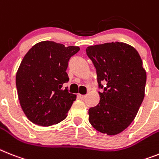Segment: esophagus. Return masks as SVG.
I'll use <instances>...</instances> for the list:
<instances>
[{
	"label": "esophagus",
	"instance_id": "esophagus-1",
	"mask_svg": "<svg viewBox=\"0 0 159 159\" xmlns=\"http://www.w3.org/2000/svg\"><path fill=\"white\" fill-rule=\"evenodd\" d=\"M79 98H80V99H84V98H85V97L86 96L85 95H82V94H78V96H77Z\"/></svg>",
	"mask_w": 159,
	"mask_h": 159
}]
</instances>
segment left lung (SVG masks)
Returning a JSON list of instances; mask_svg holds the SVG:
<instances>
[{
	"label": "left lung",
	"mask_w": 159,
	"mask_h": 159,
	"mask_svg": "<svg viewBox=\"0 0 159 159\" xmlns=\"http://www.w3.org/2000/svg\"><path fill=\"white\" fill-rule=\"evenodd\" d=\"M98 75L100 102L89 110V123L97 131L114 136L131 124L145 98L146 71L138 52L123 42L89 46Z\"/></svg>",
	"instance_id": "1"
}]
</instances>
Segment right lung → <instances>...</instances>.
<instances>
[{"mask_svg":"<svg viewBox=\"0 0 159 159\" xmlns=\"http://www.w3.org/2000/svg\"><path fill=\"white\" fill-rule=\"evenodd\" d=\"M79 50L78 46L45 40L24 56L17 71L16 87L22 110L33 124L48 127L66 118L76 95L62 85L69 81L68 61Z\"/></svg>","mask_w":159,"mask_h":159,"instance_id":"1","label":"right lung"}]
</instances>
